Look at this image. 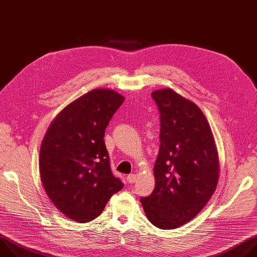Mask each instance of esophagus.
<instances>
[{"mask_svg":"<svg viewBox=\"0 0 257 257\" xmlns=\"http://www.w3.org/2000/svg\"><path fill=\"white\" fill-rule=\"evenodd\" d=\"M126 179H127L128 183H134L135 180H136V175L135 174H129Z\"/></svg>","mask_w":257,"mask_h":257,"instance_id":"1","label":"esophagus"}]
</instances>
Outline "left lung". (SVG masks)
<instances>
[{
    "label": "left lung",
    "mask_w": 257,
    "mask_h": 257,
    "mask_svg": "<svg viewBox=\"0 0 257 257\" xmlns=\"http://www.w3.org/2000/svg\"><path fill=\"white\" fill-rule=\"evenodd\" d=\"M152 97L160 112V151L154 168L156 187L141 197L150 222L163 230L191 219L213 194L218 180V157L209 125L192 101L171 88Z\"/></svg>",
    "instance_id": "left-lung-1"
}]
</instances>
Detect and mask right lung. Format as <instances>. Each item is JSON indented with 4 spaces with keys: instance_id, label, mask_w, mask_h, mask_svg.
<instances>
[{
    "instance_id": "obj_1",
    "label": "right lung",
    "mask_w": 257,
    "mask_h": 257,
    "mask_svg": "<svg viewBox=\"0 0 257 257\" xmlns=\"http://www.w3.org/2000/svg\"><path fill=\"white\" fill-rule=\"evenodd\" d=\"M124 99L114 90L93 89L66 106L43 140V186L55 206L73 221H92L124 186L111 170L103 140Z\"/></svg>"
}]
</instances>
